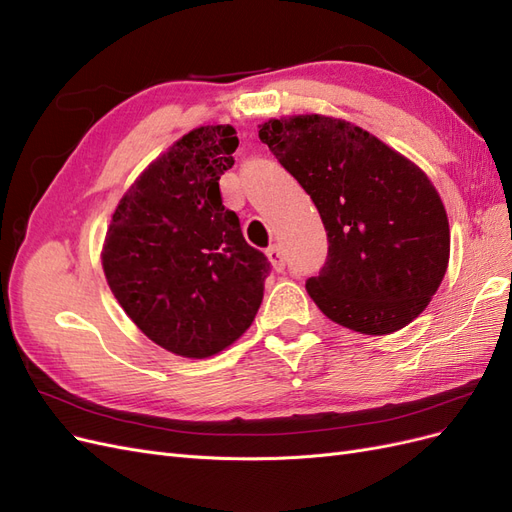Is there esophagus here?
I'll return each mask as SVG.
<instances>
[{"mask_svg": "<svg viewBox=\"0 0 512 512\" xmlns=\"http://www.w3.org/2000/svg\"><path fill=\"white\" fill-rule=\"evenodd\" d=\"M267 258H269L271 267H273L275 271H284L286 260H284V252H282L280 245H271L269 250H267Z\"/></svg>", "mask_w": 512, "mask_h": 512, "instance_id": "34e87169", "label": "esophagus"}]
</instances>
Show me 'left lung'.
Listing matches in <instances>:
<instances>
[{"label": "left lung", "mask_w": 512, "mask_h": 512, "mask_svg": "<svg viewBox=\"0 0 512 512\" xmlns=\"http://www.w3.org/2000/svg\"><path fill=\"white\" fill-rule=\"evenodd\" d=\"M258 128L327 230V262L305 284L320 312L365 335L408 327L451 256L446 209L423 168L346 119L286 115Z\"/></svg>", "instance_id": "left-lung-1"}]
</instances>
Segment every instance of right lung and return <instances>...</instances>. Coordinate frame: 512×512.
I'll list each match as a JSON object with an SVG mask.
<instances>
[{
    "label": "right lung",
    "mask_w": 512,
    "mask_h": 512,
    "mask_svg": "<svg viewBox=\"0 0 512 512\" xmlns=\"http://www.w3.org/2000/svg\"><path fill=\"white\" fill-rule=\"evenodd\" d=\"M232 126H200L153 160L106 228L102 269L123 312L153 344L209 359L252 327L269 262L222 205L235 164Z\"/></svg>",
    "instance_id": "add662e5"
}]
</instances>
